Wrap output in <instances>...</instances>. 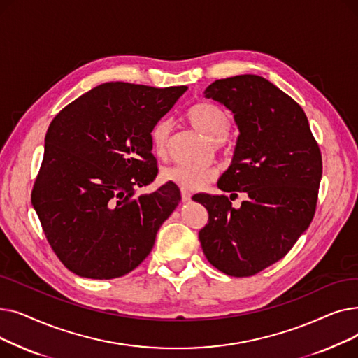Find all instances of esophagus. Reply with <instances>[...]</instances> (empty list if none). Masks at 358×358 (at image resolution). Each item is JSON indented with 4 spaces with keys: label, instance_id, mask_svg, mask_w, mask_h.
Segmentation results:
<instances>
[{
    "label": "esophagus",
    "instance_id": "34e87169",
    "mask_svg": "<svg viewBox=\"0 0 358 358\" xmlns=\"http://www.w3.org/2000/svg\"><path fill=\"white\" fill-rule=\"evenodd\" d=\"M190 199H192V194L189 192L181 190V200H182V203H189Z\"/></svg>",
    "mask_w": 358,
    "mask_h": 358
}]
</instances>
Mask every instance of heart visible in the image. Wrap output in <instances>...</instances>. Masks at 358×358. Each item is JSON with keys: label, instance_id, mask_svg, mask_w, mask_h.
Returning a JSON list of instances; mask_svg holds the SVG:
<instances>
[{"label": "heart", "instance_id": "1", "mask_svg": "<svg viewBox=\"0 0 358 358\" xmlns=\"http://www.w3.org/2000/svg\"><path fill=\"white\" fill-rule=\"evenodd\" d=\"M185 119L196 130L204 135L213 136L220 146L228 145V130L231 127V119L227 110L209 101L193 104L185 113ZM171 136V123L162 119L150 129V145L154 154L164 159L168 155V142ZM162 178L168 182H174L182 190H200L206 184L216 178V169L212 165L189 166L174 165L162 171Z\"/></svg>", "mask_w": 358, "mask_h": 358}]
</instances>
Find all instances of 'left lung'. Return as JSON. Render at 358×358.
Listing matches in <instances>:
<instances>
[{
    "instance_id": "8db88e82",
    "label": "left lung",
    "mask_w": 358,
    "mask_h": 358,
    "mask_svg": "<svg viewBox=\"0 0 358 358\" xmlns=\"http://www.w3.org/2000/svg\"><path fill=\"white\" fill-rule=\"evenodd\" d=\"M206 97L227 106L239 129L231 166L217 187L196 194L209 212L199 239L208 261L232 277H250L283 258L313 219L322 155L308 117L292 97L258 75L216 80ZM236 192L248 199L235 210Z\"/></svg>"
}]
</instances>
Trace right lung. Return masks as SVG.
<instances>
[{
	"label": "right lung",
	"mask_w": 358,
	"mask_h": 358,
	"mask_svg": "<svg viewBox=\"0 0 358 358\" xmlns=\"http://www.w3.org/2000/svg\"><path fill=\"white\" fill-rule=\"evenodd\" d=\"M185 85L155 88L106 83L64 107L49 124L31 203L62 264L80 277L111 280L135 270L181 201L158 174L150 129Z\"/></svg>",
	"instance_id": "1"
}]
</instances>
